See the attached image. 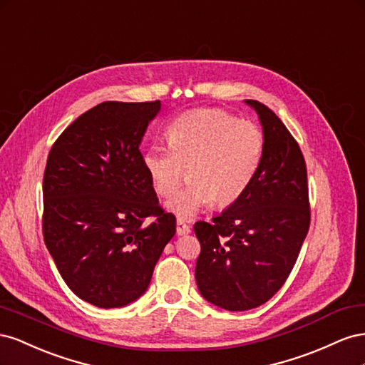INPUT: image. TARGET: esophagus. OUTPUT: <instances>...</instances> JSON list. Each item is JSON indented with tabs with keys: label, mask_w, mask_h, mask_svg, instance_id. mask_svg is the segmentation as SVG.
<instances>
[{
	"label": "esophagus",
	"mask_w": 365,
	"mask_h": 365,
	"mask_svg": "<svg viewBox=\"0 0 365 365\" xmlns=\"http://www.w3.org/2000/svg\"><path fill=\"white\" fill-rule=\"evenodd\" d=\"M175 229H177V235H186V234H190V232H191L190 226L186 225L183 220H177V223H175Z\"/></svg>",
	"instance_id": "1"
}]
</instances>
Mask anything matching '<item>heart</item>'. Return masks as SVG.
<instances>
[{
  "label": "heart",
  "mask_w": 365,
  "mask_h": 365,
  "mask_svg": "<svg viewBox=\"0 0 365 365\" xmlns=\"http://www.w3.org/2000/svg\"><path fill=\"white\" fill-rule=\"evenodd\" d=\"M168 147L153 143L143 153V166L154 190L171 195L166 211L188 220L217 205L226 207L247 191L259 170L264 136L255 123L238 120L223 110H197L175 119L166 131Z\"/></svg>",
  "instance_id": "b5f03b06"
}]
</instances>
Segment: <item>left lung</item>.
I'll return each mask as SVG.
<instances>
[{
	"instance_id": "obj_1",
	"label": "left lung",
	"mask_w": 365,
	"mask_h": 365,
	"mask_svg": "<svg viewBox=\"0 0 365 365\" xmlns=\"http://www.w3.org/2000/svg\"><path fill=\"white\" fill-rule=\"evenodd\" d=\"M264 136L259 170L247 191L212 218L197 222L202 251L195 281L211 304L243 312L264 304L294 269L310 225L307 171L292 134L258 101Z\"/></svg>"
}]
</instances>
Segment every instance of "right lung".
<instances>
[{
  "mask_svg": "<svg viewBox=\"0 0 365 365\" xmlns=\"http://www.w3.org/2000/svg\"><path fill=\"white\" fill-rule=\"evenodd\" d=\"M159 111L160 101L102 102L48 153L44 242L71 292L96 307L128 306L147 292L175 234V217L159 206L139 150ZM147 216L155 220L145 224Z\"/></svg>",
  "mask_w": 365,
  "mask_h": 365,
  "instance_id": "add662e5",
  "label": "right lung"
}]
</instances>
